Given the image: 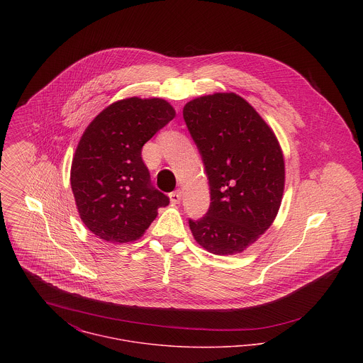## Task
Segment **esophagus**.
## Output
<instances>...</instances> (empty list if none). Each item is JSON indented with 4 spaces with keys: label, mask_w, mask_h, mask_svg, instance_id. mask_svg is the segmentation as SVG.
Returning <instances> with one entry per match:
<instances>
[{
    "label": "esophagus",
    "mask_w": 363,
    "mask_h": 363,
    "mask_svg": "<svg viewBox=\"0 0 363 363\" xmlns=\"http://www.w3.org/2000/svg\"><path fill=\"white\" fill-rule=\"evenodd\" d=\"M169 197H170V201H172L173 204H180L182 199H183V191H182V190H176V191L170 193Z\"/></svg>",
    "instance_id": "1"
}]
</instances>
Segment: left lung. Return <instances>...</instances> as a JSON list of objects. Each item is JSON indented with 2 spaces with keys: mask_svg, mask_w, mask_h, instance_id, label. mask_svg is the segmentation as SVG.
<instances>
[{
  "mask_svg": "<svg viewBox=\"0 0 363 363\" xmlns=\"http://www.w3.org/2000/svg\"><path fill=\"white\" fill-rule=\"evenodd\" d=\"M183 117L203 156L211 204L190 219L196 242L218 256L242 253L272 225L285 187V162L272 128L233 92L186 104Z\"/></svg>",
  "mask_w": 363,
  "mask_h": 363,
  "instance_id": "left-lung-1",
  "label": "left lung"
}]
</instances>
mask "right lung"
<instances>
[{"mask_svg": "<svg viewBox=\"0 0 363 363\" xmlns=\"http://www.w3.org/2000/svg\"><path fill=\"white\" fill-rule=\"evenodd\" d=\"M160 98H127L108 104L84 131L71 164V189L79 216L99 239H140L169 197L151 183L141 150L173 120Z\"/></svg>", "mask_w": 363, "mask_h": 363, "instance_id": "right-lung-1", "label": "right lung"}]
</instances>
